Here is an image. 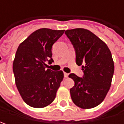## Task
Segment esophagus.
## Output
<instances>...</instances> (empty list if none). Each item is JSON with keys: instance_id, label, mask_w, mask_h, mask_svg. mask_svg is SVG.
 Wrapping results in <instances>:
<instances>
[{"instance_id": "34e87169", "label": "esophagus", "mask_w": 124, "mask_h": 124, "mask_svg": "<svg viewBox=\"0 0 124 124\" xmlns=\"http://www.w3.org/2000/svg\"><path fill=\"white\" fill-rule=\"evenodd\" d=\"M68 77V74L64 72V77Z\"/></svg>"}]
</instances>
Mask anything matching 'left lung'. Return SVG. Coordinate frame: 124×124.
<instances>
[{
	"mask_svg": "<svg viewBox=\"0 0 124 124\" xmlns=\"http://www.w3.org/2000/svg\"><path fill=\"white\" fill-rule=\"evenodd\" d=\"M74 47L76 63L82 66L83 77L71 73L74 81L70 88L72 101L78 107L97 106L105 99L111 85L114 62L107 45L93 32L77 28L65 31Z\"/></svg>",
	"mask_w": 124,
	"mask_h": 124,
	"instance_id": "1",
	"label": "left lung"
}]
</instances>
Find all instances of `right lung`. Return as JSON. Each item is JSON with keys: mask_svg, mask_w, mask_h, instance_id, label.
<instances>
[{"mask_svg": "<svg viewBox=\"0 0 124 124\" xmlns=\"http://www.w3.org/2000/svg\"><path fill=\"white\" fill-rule=\"evenodd\" d=\"M65 30L42 28L34 31L17 49L13 72L17 89L30 106L44 108L54 100L63 72L46 69L54 62L52 48Z\"/></svg>", "mask_w": 124, "mask_h": 124, "instance_id": "right-lung-1", "label": "right lung"}]
</instances>
